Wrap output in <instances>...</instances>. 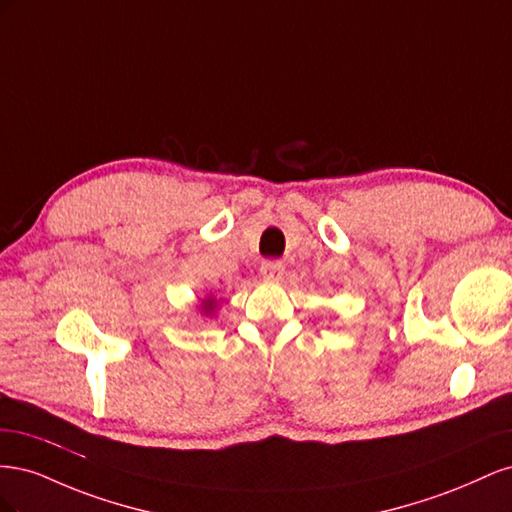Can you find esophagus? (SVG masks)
Segmentation results:
<instances>
[{
    "label": "esophagus",
    "instance_id": "esophagus-1",
    "mask_svg": "<svg viewBox=\"0 0 512 512\" xmlns=\"http://www.w3.org/2000/svg\"><path fill=\"white\" fill-rule=\"evenodd\" d=\"M260 275L265 277V280H273V282L282 280L284 265L280 260H265V262H262V267H260Z\"/></svg>",
    "mask_w": 512,
    "mask_h": 512
}]
</instances>
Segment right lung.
<instances>
[{
	"mask_svg": "<svg viewBox=\"0 0 512 512\" xmlns=\"http://www.w3.org/2000/svg\"><path fill=\"white\" fill-rule=\"evenodd\" d=\"M211 309H213V301L209 299V301L205 303V314H209V312H211Z\"/></svg>",
	"mask_w": 512,
	"mask_h": 512,
	"instance_id": "1",
	"label": "right lung"
}]
</instances>
